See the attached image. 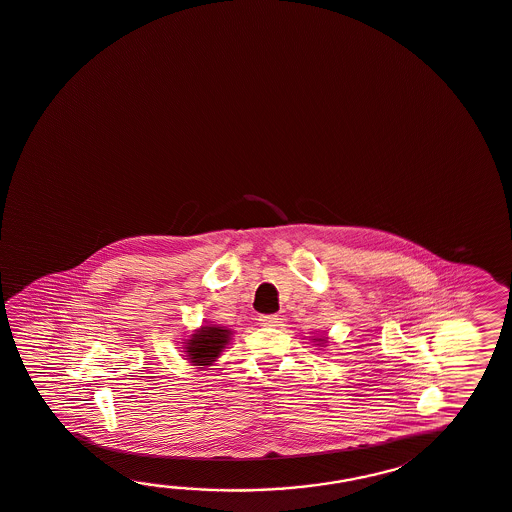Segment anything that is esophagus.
Here are the masks:
<instances>
[{"mask_svg":"<svg viewBox=\"0 0 512 512\" xmlns=\"http://www.w3.org/2000/svg\"><path fill=\"white\" fill-rule=\"evenodd\" d=\"M258 322L263 328H274V326H278L280 319H278V315H260Z\"/></svg>","mask_w":512,"mask_h":512,"instance_id":"esophagus-1","label":"esophagus"}]
</instances>
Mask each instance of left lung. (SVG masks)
I'll return each mask as SVG.
<instances>
[{
	"label": "left lung",
	"instance_id": "left-lung-1",
	"mask_svg": "<svg viewBox=\"0 0 512 512\" xmlns=\"http://www.w3.org/2000/svg\"><path fill=\"white\" fill-rule=\"evenodd\" d=\"M313 341H319V343H322V345L326 343V339H324V337H317V339H313Z\"/></svg>",
	"mask_w": 512,
	"mask_h": 512
}]
</instances>
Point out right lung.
I'll use <instances>...</instances> for the list:
<instances>
[{
	"instance_id": "obj_1",
	"label": "right lung",
	"mask_w": 512,
	"mask_h": 512,
	"mask_svg": "<svg viewBox=\"0 0 512 512\" xmlns=\"http://www.w3.org/2000/svg\"><path fill=\"white\" fill-rule=\"evenodd\" d=\"M232 332L225 326L217 324H204L199 330L191 333L190 339L184 345L186 357L195 367L204 369L212 365L217 357L221 356L223 348L228 345Z\"/></svg>"
}]
</instances>
